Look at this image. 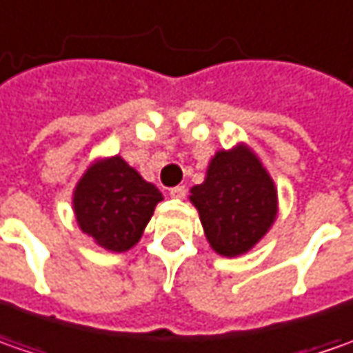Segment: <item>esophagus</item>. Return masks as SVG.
<instances>
[{"label":"esophagus","mask_w":353,"mask_h":353,"mask_svg":"<svg viewBox=\"0 0 353 353\" xmlns=\"http://www.w3.org/2000/svg\"><path fill=\"white\" fill-rule=\"evenodd\" d=\"M185 195H188L185 185H177V188H172V190H170V197H174V199H183Z\"/></svg>","instance_id":"obj_1"}]
</instances>
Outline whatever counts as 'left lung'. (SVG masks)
<instances>
[{
    "label": "left lung",
    "instance_id": "8db88e82",
    "mask_svg": "<svg viewBox=\"0 0 353 353\" xmlns=\"http://www.w3.org/2000/svg\"><path fill=\"white\" fill-rule=\"evenodd\" d=\"M207 243L221 256L249 253L279 213V192L265 163L245 142L217 150L205 179L190 190Z\"/></svg>",
    "mask_w": 353,
    "mask_h": 353
}]
</instances>
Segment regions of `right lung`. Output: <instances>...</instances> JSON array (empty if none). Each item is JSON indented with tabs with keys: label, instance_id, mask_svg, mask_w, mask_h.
Wrapping results in <instances>:
<instances>
[{
	"label": "right lung",
	"instance_id": "1",
	"mask_svg": "<svg viewBox=\"0 0 353 353\" xmlns=\"http://www.w3.org/2000/svg\"><path fill=\"white\" fill-rule=\"evenodd\" d=\"M161 192L140 176L122 156L97 158L72 190L79 229L110 251L126 253L140 241Z\"/></svg>",
	"mask_w": 353,
	"mask_h": 353
}]
</instances>
